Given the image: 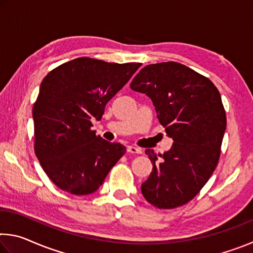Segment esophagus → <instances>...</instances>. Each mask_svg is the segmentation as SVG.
Segmentation results:
<instances>
[{
  "label": "esophagus",
  "mask_w": 253,
  "mask_h": 253,
  "mask_svg": "<svg viewBox=\"0 0 253 253\" xmlns=\"http://www.w3.org/2000/svg\"><path fill=\"white\" fill-rule=\"evenodd\" d=\"M127 152L130 154H142L143 151L138 147H134V146H127Z\"/></svg>",
  "instance_id": "obj_1"
}]
</instances>
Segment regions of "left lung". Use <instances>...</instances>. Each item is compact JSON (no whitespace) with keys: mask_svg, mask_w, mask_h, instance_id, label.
I'll return each mask as SVG.
<instances>
[{"mask_svg":"<svg viewBox=\"0 0 253 253\" xmlns=\"http://www.w3.org/2000/svg\"><path fill=\"white\" fill-rule=\"evenodd\" d=\"M130 88L151 98L174 140L163 155L145 151L153 170L142 193L158 209L182 207L202 190L219 163L226 128L220 92L207 77L174 61L144 67Z\"/></svg>","mask_w":253,"mask_h":253,"instance_id":"1","label":"left lung"}]
</instances>
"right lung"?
<instances>
[{
    "instance_id": "1",
    "label": "right lung",
    "mask_w": 253,
    "mask_h": 253,
    "mask_svg": "<svg viewBox=\"0 0 253 253\" xmlns=\"http://www.w3.org/2000/svg\"><path fill=\"white\" fill-rule=\"evenodd\" d=\"M140 63H111L77 58L54 68L42 80L33 105L34 152L55 186L75 195L96 192L126 153L91 129L105 106Z\"/></svg>"
}]
</instances>
